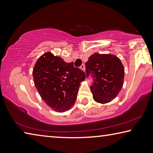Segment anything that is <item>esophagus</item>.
<instances>
[{"instance_id": "1", "label": "esophagus", "mask_w": 153, "mask_h": 153, "mask_svg": "<svg viewBox=\"0 0 153 153\" xmlns=\"http://www.w3.org/2000/svg\"><path fill=\"white\" fill-rule=\"evenodd\" d=\"M80 69H82L83 71H85V65L84 64H82L81 66H80Z\"/></svg>"}]
</instances>
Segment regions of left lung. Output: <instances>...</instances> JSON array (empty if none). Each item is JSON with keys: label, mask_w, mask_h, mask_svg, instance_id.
<instances>
[{"label": "left lung", "mask_w": 153, "mask_h": 153, "mask_svg": "<svg viewBox=\"0 0 153 153\" xmlns=\"http://www.w3.org/2000/svg\"><path fill=\"white\" fill-rule=\"evenodd\" d=\"M86 74L87 78L91 77L90 89L98 102L111 101L123 86L124 68L116 56L93 54L86 63Z\"/></svg>", "instance_id": "obj_1"}]
</instances>
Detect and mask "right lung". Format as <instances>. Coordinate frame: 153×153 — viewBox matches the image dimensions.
I'll list each match as a JSON object with an SVG mask.
<instances>
[{
  "instance_id": "1",
  "label": "right lung",
  "mask_w": 153,
  "mask_h": 153,
  "mask_svg": "<svg viewBox=\"0 0 153 153\" xmlns=\"http://www.w3.org/2000/svg\"><path fill=\"white\" fill-rule=\"evenodd\" d=\"M33 81L40 97L55 111L64 112L74 105L80 86L86 78L84 71L63 59L46 53L33 69Z\"/></svg>"
}]
</instances>
